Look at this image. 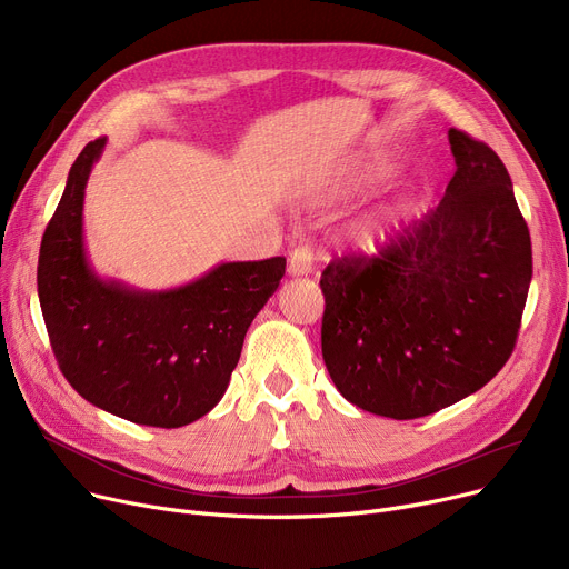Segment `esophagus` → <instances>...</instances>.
Returning <instances> with one entry per match:
<instances>
[{"mask_svg":"<svg viewBox=\"0 0 569 569\" xmlns=\"http://www.w3.org/2000/svg\"><path fill=\"white\" fill-rule=\"evenodd\" d=\"M313 272V253L307 247H297L288 258V274L290 277H307Z\"/></svg>","mask_w":569,"mask_h":569,"instance_id":"34e87169","label":"esophagus"}]
</instances>
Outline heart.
<instances>
[{"instance_id":"obj_1","label":"heart","mask_w":569,"mask_h":569,"mask_svg":"<svg viewBox=\"0 0 569 569\" xmlns=\"http://www.w3.org/2000/svg\"><path fill=\"white\" fill-rule=\"evenodd\" d=\"M380 177V168L371 161L365 163H357L339 184L330 187V189H322L309 196V200L313 204H325L330 200H337L341 196H348L352 191H360L369 184H373L376 179ZM399 223L397 212L392 209H378V212H369L362 219H357L348 230H346V244L355 251V253H362V256H371L378 253L382 249V244L390 239V234L395 232Z\"/></svg>"}]
</instances>
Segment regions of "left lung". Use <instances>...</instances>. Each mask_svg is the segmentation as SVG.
I'll list each match as a JSON object with an SVG mask.
<instances>
[{
    "instance_id": "8db88e82",
    "label": "left lung",
    "mask_w": 569,
    "mask_h": 569,
    "mask_svg": "<svg viewBox=\"0 0 569 569\" xmlns=\"http://www.w3.org/2000/svg\"><path fill=\"white\" fill-rule=\"evenodd\" d=\"M440 204L380 258L322 272V360L346 401L392 420L452 406L510 360L532 277L512 179L485 142L450 129Z\"/></svg>"
}]
</instances>
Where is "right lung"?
<instances>
[{
    "label": "right lung",
    "instance_id": "obj_1",
    "mask_svg": "<svg viewBox=\"0 0 569 569\" xmlns=\"http://www.w3.org/2000/svg\"><path fill=\"white\" fill-rule=\"evenodd\" d=\"M108 138L69 170L46 228L37 283L52 352L73 390L122 420L177 429L228 390L249 325L286 274V258L219 262L166 290L101 277L84 247V189Z\"/></svg>",
    "mask_w": 569,
    "mask_h": 569
}]
</instances>
